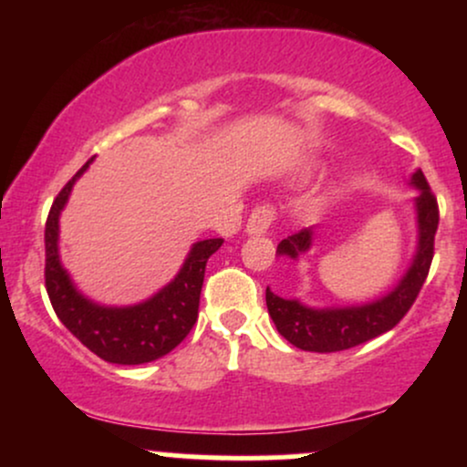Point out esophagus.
<instances>
[{"label":"esophagus","instance_id":"34e87169","mask_svg":"<svg viewBox=\"0 0 467 467\" xmlns=\"http://www.w3.org/2000/svg\"><path fill=\"white\" fill-rule=\"evenodd\" d=\"M275 219H276L275 208H272L270 203H261V206H256L254 211H252L248 223H245V233L264 234V233H267V228L275 223Z\"/></svg>","mask_w":467,"mask_h":467}]
</instances>
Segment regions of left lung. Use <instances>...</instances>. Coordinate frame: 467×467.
Wrapping results in <instances>:
<instances>
[{
    "label": "left lung",
    "instance_id": "obj_1",
    "mask_svg": "<svg viewBox=\"0 0 467 467\" xmlns=\"http://www.w3.org/2000/svg\"><path fill=\"white\" fill-rule=\"evenodd\" d=\"M410 184L420 191L415 197L417 252L401 281L390 289L387 296L373 303L325 309L307 307L296 298H281L267 287V312L275 320L278 334L287 342H292L294 347L303 351H345L393 329L404 318L415 303L423 281H426L428 270H431L432 254H435V233L439 226L437 197L432 195L421 169L412 173ZM309 248H312V230H301V233L283 239L276 252L281 256L298 259V254H303Z\"/></svg>",
    "mask_w": 467,
    "mask_h": 467
}]
</instances>
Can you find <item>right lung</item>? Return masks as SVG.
<instances>
[{
	"instance_id": "1",
	"label": "right lung",
	"mask_w": 467,
	"mask_h": 467,
	"mask_svg": "<svg viewBox=\"0 0 467 467\" xmlns=\"http://www.w3.org/2000/svg\"><path fill=\"white\" fill-rule=\"evenodd\" d=\"M94 162L89 158L63 186L46 222V289L63 325L89 351L111 364H144L173 351L189 336L197 320L206 264L222 248L223 239L192 244L178 276L147 298L130 307L99 305L74 287L58 259V217L66 208L74 182Z\"/></svg>"
}]
</instances>
